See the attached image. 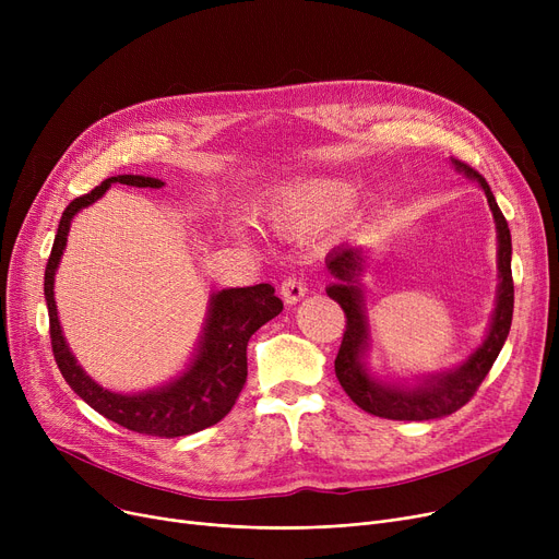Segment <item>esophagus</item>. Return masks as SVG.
I'll return each instance as SVG.
<instances>
[{
  "label": "esophagus",
  "mask_w": 559,
  "mask_h": 559,
  "mask_svg": "<svg viewBox=\"0 0 559 559\" xmlns=\"http://www.w3.org/2000/svg\"><path fill=\"white\" fill-rule=\"evenodd\" d=\"M306 295H308V287H306V283H304L301 278H297V276H287V278L281 283V297H283V301L289 304V306L301 301Z\"/></svg>",
  "instance_id": "obj_1"
}]
</instances>
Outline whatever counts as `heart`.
<instances>
[{
    "label": "heart",
    "instance_id": "b5f03b06",
    "mask_svg": "<svg viewBox=\"0 0 559 559\" xmlns=\"http://www.w3.org/2000/svg\"><path fill=\"white\" fill-rule=\"evenodd\" d=\"M354 188L344 181L314 179L285 188L267 209V222L283 235H312L331 226L354 201Z\"/></svg>",
    "mask_w": 559,
    "mask_h": 559
}]
</instances>
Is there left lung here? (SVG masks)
Returning a JSON list of instances; mask_svg holds the SVG:
<instances>
[{
	"instance_id": "obj_1",
	"label": "left lung",
	"mask_w": 559,
	"mask_h": 559,
	"mask_svg": "<svg viewBox=\"0 0 559 559\" xmlns=\"http://www.w3.org/2000/svg\"><path fill=\"white\" fill-rule=\"evenodd\" d=\"M453 167L462 171L466 179L476 181L489 203V211L496 224L498 240V289L496 308L489 321L483 344L462 365L424 376L415 383L407 380H380L367 369L369 350V317L362 276L367 272V251L358 245H342L333 249L326 258V267L335 283L326 287V295L337 301L346 314V331L342 337L340 354L335 358V376L344 392L365 413L396 419V421H426L447 417L460 409L478 390V385L489 373L498 354L508 340L514 310V283H512V238L508 222L498 209L491 188L483 176L468 165L451 158Z\"/></svg>"
}]
</instances>
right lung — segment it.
Masks as SVG:
<instances>
[{"mask_svg": "<svg viewBox=\"0 0 559 559\" xmlns=\"http://www.w3.org/2000/svg\"><path fill=\"white\" fill-rule=\"evenodd\" d=\"M112 183L133 188L165 186L154 176L117 174L97 186L93 192L74 199L66 209L45 270V301L49 310V337L53 358L63 378L68 380V385L106 419L133 432L154 437L192 435L215 426L230 413V407L238 401L247 383L249 337L283 310V301L274 295V287L270 283L219 289L211 295L209 314H205V324L197 342L194 356L179 376H174L158 388L135 394L110 392L95 383L76 362L63 337L53 301V276L58 264H61L74 215L102 199Z\"/></svg>", "mask_w": 559, "mask_h": 559, "instance_id": "1", "label": "right lung"}]
</instances>
